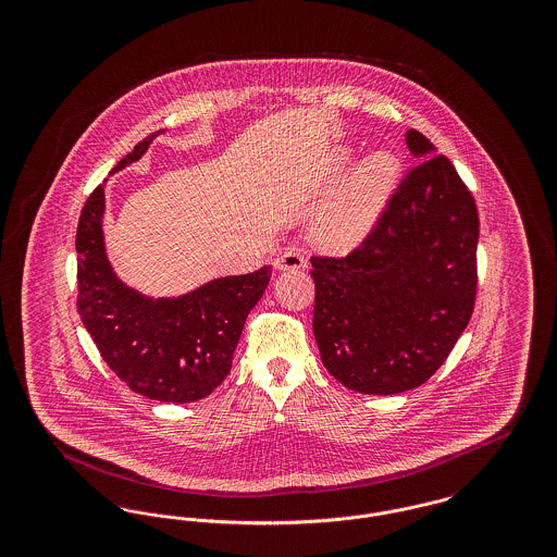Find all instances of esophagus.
Here are the masks:
<instances>
[{
  "label": "esophagus",
  "instance_id": "obj_1",
  "mask_svg": "<svg viewBox=\"0 0 557 557\" xmlns=\"http://www.w3.org/2000/svg\"><path fill=\"white\" fill-rule=\"evenodd\" d=\"M305 267H307V259L298 250H288L275 259V269L280 271H298Z\"/></svg>",
  "mask_w": 557,
  "mask_h": 557
}]
</instances>
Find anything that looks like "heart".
<instances>
[{"mask_svg": "<svg viewBox=\"0 0 557 557\" xmlns=\"http://www.w3.org/2000/svg\"><path fill=\"white\" fill-rule=\"evenodd\" d=\"M350 160L341 150L338 169ZM400 177V162L391 150H377L363 160L315 212L313 232L319 244L332 252H348L363 244L380 221Z\"/></svg>", "mask_w": 557, "mask_h": 557, "instance_id": "b5f03b06", "label": "heart"}]
</instances>
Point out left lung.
<instances>
[{"instance_id": "1", "label": "left lung", "mask_w": 557, "mask_h": 557, "mask_svg": "<svg viewBox=\"0 0 557 557\" xmlns=\"http://www.w3.org/2000/svg\"><path fill=\"white\" fill-rule=\"evenodd\" d=\"M407 146L422 162L368 239L343 259L311 257L321 361L361 395L422 386L449 357L476 300L474 196L422 133L407 132Z\"/></svg>"}]
</instances>
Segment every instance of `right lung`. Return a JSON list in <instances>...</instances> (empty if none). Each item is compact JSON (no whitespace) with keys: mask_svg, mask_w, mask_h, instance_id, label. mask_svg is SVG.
I'll return each instance as SVG.
<instances>
[{"mask_svg":"<svg viewBox=\"0 0 557 557\" xmlns=\"http://www.w3.org/2000/svg\"><path fill=\"white\" fill-rule=\"evenodd\" d=\"M162 129L141 139L112 173L141 159ZM104 186L87 198L77 227V311L102 359L133 393L160 403L209 397L227 377L248 313L271 267L227 275L175 298H152L123 284L104 248Z\"/></svg>","mask_w":557,"mask_h":557,"instance_id":"1","label":"right lung"}]
</instances>
